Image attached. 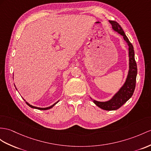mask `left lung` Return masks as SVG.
<instances>
[{"label": "left lung", "mask_w": 151, "mask_h": 151, "mask_svg": "<svg viewBox=\"0 0 151 151\" xmlns=\"http://www.w3.org/2000/svg\"><path fill=\"white\" fill-rule=\"evenodd\" d=\"M109 23L112 25L113 31L117 32L122 35L124 40L126 41L128 45L129 50V70L126 81L123 85L118 90L116 93L114 94L113 96L107 101H97L91 98L93 103L96 104L100 108L112 111L120 108L121 106L124 104L133 95L136 86V79L137 76V65L134 59V48L129 40L127 38L122 28L115 21L109 20Z\"/></svg>", "instance_id": "obj_1"}]
</instances>
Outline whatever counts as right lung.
Wrapping results in <instances>:
<instances>
[{
	"mask_svg": "<svg viewBox=\"0 0 151 151\" xmlns=\"http://www.w3.org/2000/svg\"><path fill=\"white\" fill-rule=\"evenodd\" d=\"M14 86H15V85H14ZM15 88H16V90H17V88H16V86H15ZM25 101V100L24 99H23ZM60 101H57L56 102H55V103L54 104H52V106H49V107H47V108H38V107H36V106H32V105H31V104H30L29 103H28L27 102H26L25 101V102H26V104L29 106V107H31V108H34V109H40V110H47V109H50V108H52V107H54V106L56 105L58 102Z\"/></svg>",
	"mask_w": 151,
	"mask_h": 151,
	"instance_id": "add662e5",
	"label": "right lung"
}]
</instances>
